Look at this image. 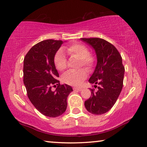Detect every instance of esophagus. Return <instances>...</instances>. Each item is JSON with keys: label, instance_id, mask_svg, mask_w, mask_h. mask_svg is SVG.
<instances>
[{"label": "esophagus", "instance_id": "esophagus-1", "mask_svg": "<svg viewBox=\"0 0 147 147\" xmlns=\"http://www.w3.org/2000/svg\"><path fill=\"white\" fill-rule=\"evenodd\" d=\"M73 90L75 91H81L82 90V88H77V87H73Z\"/></svg>", "mask_w": 147, "mask_h": 147}]
</instances>
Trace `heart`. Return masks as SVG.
<instances>
[{"mask_svg":"<svg viewBox=\"0 0 147 147\" xmlns=\"http://www.w3.org/2000/svg\"><path fill=\"white\" fill-rule=\"evenodd\" d=\"M67 51L69 55L79 59L83 66L90 67L93 64L94 59L89 55L88 48L82 44L76 43L67 48ZM54 63L59 71H63L67 67L66 56L62 50L57 53L54 57ZM87 76V72L85 69L70 70L63 76V81L68 84L73 86H80Z\"/></svg>","mask_w":147,"mask_h":147,"instance_id":"obj_1","label":"heart"}]
</instances>
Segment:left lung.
Returning a JSON list of instances; mask_svg holds the SVG:
<instances>
[{"mask_svg":"<svg viewBox=\"0 0 147 147\" xmlns=\"http://www.w3.org/2000/svg\"><path fill=\"white\" fill-rule=\"evenodd\" d=\"M94 49L97 64L89 82L94 84L97 90L90 89L91 96L84 102L88 111L94 115H102L108 112L121 93L123 82L125 67L122 58L117 49L104 39L81 38Z\"/></svg>","mask_w":147,"mask_h":147,"instance_id":"obj_1","label":"left lung"}]
</instances>
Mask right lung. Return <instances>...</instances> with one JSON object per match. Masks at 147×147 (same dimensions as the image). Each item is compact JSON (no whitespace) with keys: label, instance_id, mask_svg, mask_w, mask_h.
<instances>
[{"label":"right lung","instance_id":"add662e5","mask_svg":"<svg viewBox=\"0 0 147 147\" xmlns=\"http://www.w3.org/2000/svg\"><path fill=\"white\" fill-rule=\"evenodd\" d=\"M63 41L46 39L30 49L24 59V84L30 102L47 117H56L66 111L67 97L73 91L68 84L61 85L54 57ZM57 86L55 91L52 86Z\"/></svg>","mask_w":147,"mask_h":147}]
</instances>
